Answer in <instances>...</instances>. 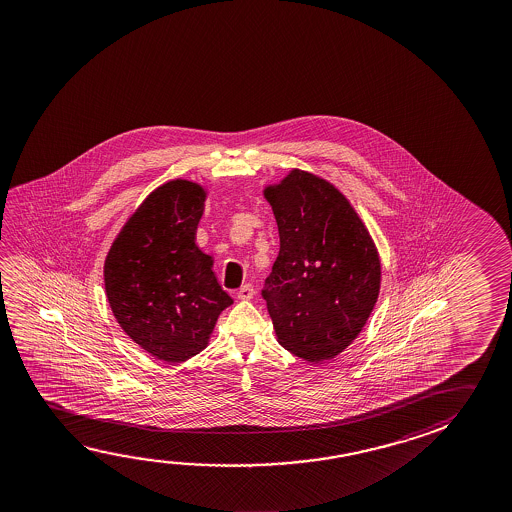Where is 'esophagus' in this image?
<instances>
[{"instance_id":"obj_1","label":"esophagus","mask_w":512,"mask_h":512,"mask_svg":"<svg viewBox=\"0 0 512 512\" xmlns=\"http://www.w3.org/2000/svg\"><path fill=\"white\" fill-rule=\"evenodd\" d=\"M255 296V287L252 284H246L237 291V298L239 300H252Z\"/></svg>"}]
</instances>
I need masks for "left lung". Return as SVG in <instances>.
I'll return each mask as SVG.
<instances>
[{"label":"left lung","instance_id":"1","mask_svg":"<svg viewBox=\"0 0 512 512\" xmlns=\"http://www.w3.org/2000/svg\"><path fill=\"white\" fill-rule=\"evenodd\" d=\"M264 196L280 235L262 289L278 343L305 361H330L377 303V248L350 202L319 176L293 169Z\"/></svg>","mask_w":512,"mask_h":512}]
</instances>
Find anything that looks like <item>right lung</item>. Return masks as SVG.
I'll use <instances>...</instances> for the list:
<instances>
[{
    "label": "right lung",
    "instance_id": "right-lung-1",
    "mask_svg": "<svg viewBox=\"0 0 512 512\" xmlns=\"http://www.w3.org/2000/svg\"><path fill=\"white\" fill-rule=\"evenodd\" d=\"M205 202L202 185H160L126 221L105 259L110 309L143 350L184 362L202 352L219 314L232 305L196 246Z\"/></svg>",
    "mask_w": 512,
    "mask_h": 512
}]
</instances>
